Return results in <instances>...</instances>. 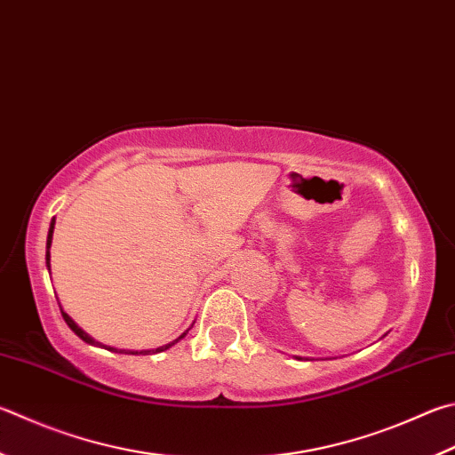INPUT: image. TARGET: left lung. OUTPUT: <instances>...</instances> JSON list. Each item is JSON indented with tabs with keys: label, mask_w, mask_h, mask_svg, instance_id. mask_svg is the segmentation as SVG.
Returning <instances> with one entry per match:
<instances>
[{
	"label": "left lung",
	"mask_w": 455,
	"mask_h": 455,
	"mask_svg": "<svg viewBox=\"0 0 455 455\" xmlns=\"http://www.w3.org/2000/svg\"><path fill=\"white\" fill-rule=\"evenodd\" d=\"M296 358H299V360H302V358H300V356H296Z\"/></svg>",
	"instance_id": "left-lung-1"
}]
</instances>
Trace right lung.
<instances>
[{
  "label": "right lung",
  "mask_w": 455,
  "mask_h": 455,
  "mask_svg": "<svg viewBox=\"0 0 455 455\" xmlns=\"http://www.w3.org/2000/svg\"><path fill=\"white\" fill-rule=\"evenodd\" d=\"M53 228H55V219H52V225H49V233H47V251H45V264H47V270H49V275H52V252H49V249H52V241H53ZM60 308H61V314H63V320L68 322V326L73 330V332H76L81 340L84 342H87V344H91V346H103V348H107V350H111V352H117V354H156V352H164V350H169L171 346H175L179 340H183V338L187 336V332L188 330H185L183 334H180L177 340H172V342H169V344H164V346H159V348H151V350H119V348H113V346H105V344H101V342H97L93 336H89L84 328H81L76 320H73L68 312L63 310V307L60 304Z\"/></svg>",
  "instance_id": "add662e5"
}]
</instances>
